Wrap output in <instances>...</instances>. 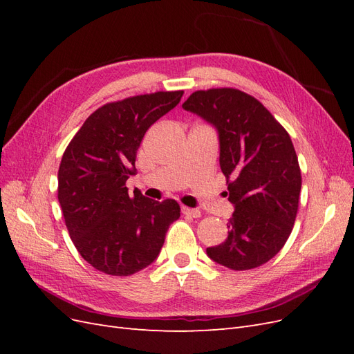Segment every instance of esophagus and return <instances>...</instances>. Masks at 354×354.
I'll use <instances>...</instances> for the list:
<instances>
[{
  "label": "esophagus",
  "instance_id": "obj_1",
  "mask_svg": "<svg viewBox=\"0 0 354 354\" xmlns=\"http://www.w3.org/2000/svg\"><path fill=\"white\" fill-rule=\"evenodd\" d=\"M181 212H183L185 216L194 217V218H199L201 214H202L199 209H196V208H189V207H181Z\"/></svg>",
  "mask_w": 354,
  "mask_h": 354
}]
</instances>
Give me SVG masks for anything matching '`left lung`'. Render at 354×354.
<instances>
[{"instance_id":"1","label":"left lung","mask_w":354,"mask_h":354,"mask_svg":"<svg viewBox=\"0 0 354 354\" xmlns=\"http://www.w3.org/2000/svg\"><path fill=\"white\" fill-rule=\"evenodd\" d=\"M183 109L217 130L234 207L226 241L207 255L232 270L255 269L282 250L294 227L301 173L291 137L259 100L234 88L192 93Z\"/></svg>"}]
</instances>
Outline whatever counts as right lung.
Returning a JSON list of instances; mask_svg holds the SVG:
<instances>
[{"mask_svg":"<svg viewBox=\"0 0 354 354\" xmlns=\"http://www.w3.org/2000/svg\"><path fill=\"white\" fill-rule=\"evenodd\" d=\"M183 91H158L102 106L63 153L57 198L71 239L82 259L111 276L151 266L180 217L174 199L158 202L125 181L149 127L174 109Z\"/></svg>","mask_w":354,"mask_h":354,"instance_id":"1","label":"right lung"}]
</instances>
